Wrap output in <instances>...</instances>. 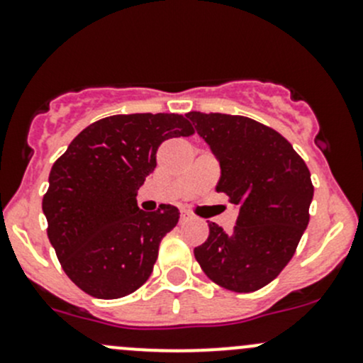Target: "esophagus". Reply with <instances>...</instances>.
I'll return each instance as SVG.
<instances>
[{
	"label": "esophagus",
	"mask_w": 363,
	"mask_h": 363,
	"mask_svg": "<svg viewBox=\"0 0 363 363\" xmlns=\"http://www.w3.org/2000/svg\"><path fill=\"white\" fill-rule=\"evenodd\" d=\"M189 218H191V216L186 214V212H181V221H188Z\"/></svg>",
	"instance_id": "obj_1"
}]
</instances>
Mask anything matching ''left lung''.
<instances>
[{
  "label": "left lung",
  "mask_w": 363,
  "mask_h": 363,
  "mask_svg": "<svg viewBox=\"0 0 363 363\" xmlns=\"http://www.w3.org/2000/svg\"><path fill=\"white\" fill-rule=\"evenodd\" d=\"M219 161L216 191L239 207L237 225L226 233L216 223L195 247L211 281L250 294L279 276L295 255L309 223L311 172L290 142L272 128L244 116L186 113Z\"/></svg>",
  "instance_id": "left-lung-1"
}]
</instances>
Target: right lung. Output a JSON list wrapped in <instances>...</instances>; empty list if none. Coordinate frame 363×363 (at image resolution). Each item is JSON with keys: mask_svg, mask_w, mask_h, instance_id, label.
I'll return each instance as SVG.
<instances>
[{"mask_svg": "<svg viewBox=\"0 0 363 363\" xmlns=\"http://www.w3.org/2000/svg\"><path fill=\"white\" fill-rule=\"evenodd\" d=\"M195 133L179 113H121L89 124L52 164L42 208L67 276L96 298H121L149 279L174 205L144 212L137 191L161 142Z\"/></svg>", "mask_w": 363, "mask_h": 363, "instance_id": "1", "label": "right lung"}]
</instances>
